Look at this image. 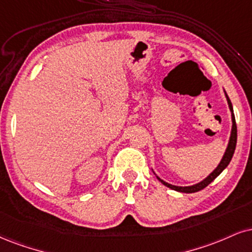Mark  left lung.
I'll return each mask as SVG.
<instances>
[{
	"mask_svg": "<svg viewBox=\"0 0 252 252\" xmlns=\"http://www.w3.org/2000/svg\"><path fill=\"white\" fill-rule=\"evenodd\" d=\"M226 99H228V104H229V108L230 110H231L232 113V129H231V136H230V141H229V144H228V148H226V151L225 154H224L222 160H220V163L218 164V166L215 170L211 172L210 175L208 176L205 180H203L202 182H199V183L195 184V186H191V187H176V186H172V184H169L166 183V182L162 181L159 177L158 181H160V183L164 184L165 187L170 188L172 190H176V191H180V192H187V193H191V192H197L199 191V190L204 189L205 187H208L209 184L213 182L215 178L217 177L218 175L222 172L224 169L226 168V166L229 165L230 160H231L232 156H233V153H235V149H236V143H237V126H236V121H235V115H233V110H232V104H231V101H230V98L226 95Z\"/></svg>",
	"mask_w": 252,
	"mask_h": 252,
	"instance_id": "8db88e82",
	"label": "left lung"
}]
</instances>
